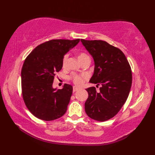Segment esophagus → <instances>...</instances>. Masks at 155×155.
Returning <instances> with one entry per match:
<instances>
[{
	"instance_id": "34e87169",
	"label": "esophagus",
	"mask_w": 155,
	"mask_h": 155,
	"mask_svg": "<svg viewBox=\"0 0 155 155\" xmlns=\"http://www.w3.org/2000/svg\"><path fill=\"white\" fill-rule=\"evenodd\" d=\"M78 90H79V88H77V87H73V93H74V92H76V91H77Z\"/></svg>"
}]
</instances>
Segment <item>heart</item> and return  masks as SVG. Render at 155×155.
Wrapping results in <instances>:
<instances>
[{"mask_svg":"<svg viewBox=\"0 0 155 155\" xmlns=\"http://www.w3.org/2000/svg\"><path fill=\"white\" fill-rule=\"evenodd\" d=\"M88 56L86 53H84V52H81V53L78 56V61H81L82 60H83V59L88 58ZM67 58H68V56L65 55L63 58V61H62V66H63V67H64L66 63H67ZM84 77H85L84 75H73L72 77V81H73L74 83L76 85H77V86H80V85L83 84Z\"/></svg>","mask_w":155,"mask_h":155,"instance_id":"1","label":"heart"}]
</instances>
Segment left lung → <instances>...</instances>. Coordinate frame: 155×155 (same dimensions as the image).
<instances>
[{
	"label": "left lung",
	"instance_id": "8db88e82",
	"mask_svg": "<svg viewBox=\"0 0 155 155\" xmlns=\"http://www.w3.org/2000/svg\"><path fill=\"white\" fill-rule=\"evenodd\" d=\"M93 57L94 73L89 82L101 84L97 93L94 87L87 88V114L92 119L105 121L116 115L126 102L132 85V72L124 53L119 48L103 41L81 39Z\"/></svg>",
	"mask_w": 155,
	"mask_h": 155
}]
</instances>
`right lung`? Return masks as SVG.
Wrapping results in <instances>:
<instances>
[{"mask_svg":"<svg viewBox=\"0 0 155 155\" xmlns=\"http://www.w3.org/2000/svg\"><path fill=\"white\" fill-rule=\"evenodd\" d=\"M80 39L51 40L37 46L25 59L21 71L22 93L26 106L39 119L50 121L61 117L67 110L72 87H52L57 72L62 68L64 56Z\"/></svg>","mask_w":155,"mask_h":155,"instance_id":"right-lung-1","label":"right lung"}]
</instances>
